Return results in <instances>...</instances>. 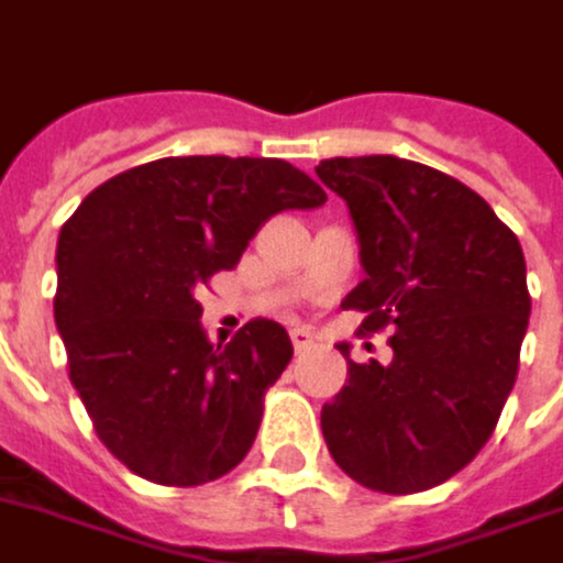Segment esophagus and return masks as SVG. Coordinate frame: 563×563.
Returning <instances> with one entry per match:
<instances>
[{"label":"esophagus","instance_id":"34e87169","mask_svg":"<svg viewBox=\"0 0 563 563\" xmlns=\"http://www.w3.org/2000/svg\"><path fill=\"white\" fill-rule=\"evenodd\" d=\"M289 336H292L295 352H303V349H310V345H313V334H310L307 328H292Z\"/></svg>","mask_w":563,"mask_h":563}]
</instances>
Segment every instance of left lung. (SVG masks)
<instances>
[{"instance_id": "8db88e82", "label": "left lung", "mask_w": 563, "mask_h": 563, "mask_svg": "<svg viewBox=\"0 0 563 563\" xmlns=\"http://www.w3.org/2000/svg\"><path fill=\"white\" fill-rule=\"evenodd\" d=\"M316 176L349 208L364 280L343 298L364 331L394 324L390 364L349 361L322 432L352 481L423 493L493 435L519 369L526 256L472 187L394 154L331 157ZM349 355V345H340Z\"/></svg>"}]
</instances>
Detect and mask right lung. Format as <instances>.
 Instances as JSON below:
<instances>
[{
    "instance_id": "right-lung-1",
    "label": "right lung",
    "mask_w": 563,
    "mask_h": 563,
    "mask_svg": "<svg viewBox=\"0 0 563 563\" xmlns=\"http://www.w3.org/2000/svg\"><path fill=\"white\" fill-rule=\"evenodd\" d=\"M324 199L280 157H161L95 187L62 227L53 313L70 385L133 474L199 486L247 456L292 340L253 319L214 345L197 289L277 211Z\"/></svg>"
}]
</instances>
